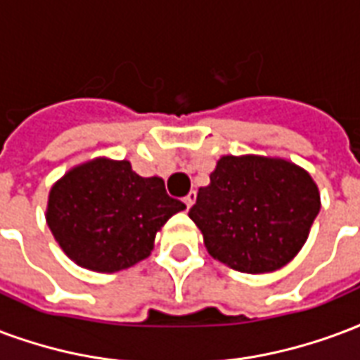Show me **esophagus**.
I'll return each mask as SVG.
<instances>
[{"instance_id":"esophagus-1","label":"esophagus","mask_w":360,"mask_h":360,"mask_svg":"<svg viewBox=\"0 0 360 360\" xmlns=\"http://www.w3.org/2000/svg\"><path fill=\"white\" fill-rule=\"evenodd\" d=\"M185 206H187V210H191V207L194 206V202H196V193H188L187 196H185Z\"/></svg>"}]
</instances>
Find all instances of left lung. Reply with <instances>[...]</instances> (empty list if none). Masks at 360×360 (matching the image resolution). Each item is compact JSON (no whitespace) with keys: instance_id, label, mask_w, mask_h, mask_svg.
I'll return each mask as SVG.
<instances>
[{"instance_id":"1","label":"left lung","mask_w":360,"mask_h":360,"mask_svg":"<svg viewBox=\"0 0 360 360\" xmlns=\"http://www.w3.org/2000/svg\"><path fill=\"white\" fill-rule=\"evenodd\" d=\"M321 212L313 177L276 156H221L188 217L207 254L227 267L262 275L288 265Z\"/></svg>"}]
</instances>
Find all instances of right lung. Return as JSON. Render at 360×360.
Returning <instances> with one entry per match:
<instances>
[{
	"instance_id": "right-lung-1",
	"label": "right lung",
	"mask_w": 360,
	"mask_h": 360,
	"mask_svg": "<svg viewBox=\"0 0 360 360\" xmlns=\"http://www.w3.org/2000/svg\"><path fill=\"white\" fill-rule=\"evenodd\" d=\"M185 207L167 196L162 177H141L129 160L98 156L53 183L45 221L76 265L118 273L146 259L156 233Z\"/></svg>"
}]
</instances>
